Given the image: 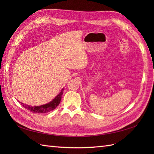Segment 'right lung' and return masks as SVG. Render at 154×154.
<instances>
[{"mask_svg": "<svg viewBox=\"0 0 154 154\" xmlns=\"http://www.w3.org/2000/svg\"><path fill=\"white\" fill-rule=\"evenodd\" d=\"M63 92V88H62V91L59 93V94L57 95V96L55 97V98L49 102V103H47L44 105H40V106H31L28 105H26L20 102L22 106H24L25 109L27 110H29L30 112H32L33 113H47L49 112H51L53 110L57 108V106L60 103V101L62 99V96Z\"/></svg>", "mask_w": 154, "mask_h": 154, "instance_id": "right-lung-1", "label": "right lung"}]
</instances>
